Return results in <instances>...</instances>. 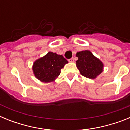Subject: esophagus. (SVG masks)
<instances>
[{
    "mask_svg": "<svg viewBox=\"0 0 130 130\" xmlns=\"http://www.w3.org/2000/svg\"><path fill=\"white\" fill-rule=\"evenodd\" d=\"M68 61H69V62H74V58L72 57V58H70V59L68 60Z\"/></svg>",
    "mask_w": 130,
    "mask_h": 130,
    "instance_id": "esophagus-1",
    "label": "esophagus"
}]
</instances>
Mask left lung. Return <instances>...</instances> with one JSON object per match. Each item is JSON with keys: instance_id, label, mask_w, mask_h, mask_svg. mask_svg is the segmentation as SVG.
Masks as SVG:
<instances>
[{"instance_id": "1", "label": "left lung", "mask_w": 130, "mask_h": 130, "mask_svg": "<svg viewBox=\"0 0 130 130\" xmlns=\"http://www.w3.org/2000/svg\"><path fill=\"white\" fill-rule=\"evenodd\" d=\"M77 67L83 76L94 79L103 71L104 65L98 58L95 57L90 51L86 50L78 52Z\"/></svg>"}]
</instances>
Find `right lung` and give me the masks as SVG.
<instances>
[{
    "mask_svg": "<svg viewBox=\"0 0 130 130\" xmlns=\"http://www.w3.org/2000/svg\"><path fill=\"white\" fill-rule=\"evenodd\" d=\"M68 62L62 55L49 52L34 62L33 72L36 77L45 83L54 81L60 73V70Z\"/></svg>",
    "mask_w": 130,
    "mask_h": 130,
    "instance_id": "obj_1",
    "label": "right lung"
}]
</instances>
